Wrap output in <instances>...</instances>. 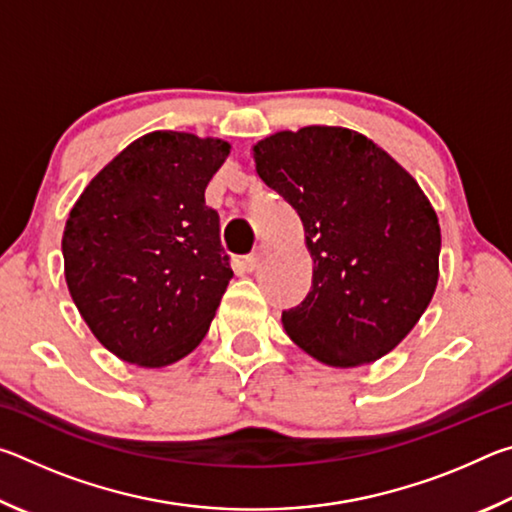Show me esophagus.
I'll list each match as a JSON object with an SVG mask.
<instances>
[{
	"label": "esophagus",
	"instance_id": "1",
	"mask_svg": "<svg viewBox=\"0 0 512 512\" xmlns=\"http://www.w3.org/2000/svg\"><path fill=\"white\" fill-rule=\"evenodd\" d=\"M268 255V248L266 246H257L253 253H250L248 257H246V266L250 268V271H253V268H257L259 264L264 262V257Z\"/></svg>",
	"mask_w": 512,
	"mask_h": 512
}]
</instances>
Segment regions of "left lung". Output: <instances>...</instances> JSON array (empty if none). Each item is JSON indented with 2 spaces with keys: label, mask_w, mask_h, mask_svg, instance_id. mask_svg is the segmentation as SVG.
Returning <instances> with one entry per match:
<instances>
[{
  "label": "left lung",
  "mask_w": 512,
  "mask_h": 512,
  "mask_svg": "<svg viewBox=\"0 0 512 512\" xmlns=\"http://www.w3.org/2000/svg\"><path fill=\"white\" fill-rule=\"evenodd\" d=\"M255 169L305 225L307 298L282 311L291 341L334 368L391 352L438 284L440 225L420 185L361 133L282 131L253 146Z\"/></svg>",
  "instance_id": "left-lung-1"
}]
</instances>
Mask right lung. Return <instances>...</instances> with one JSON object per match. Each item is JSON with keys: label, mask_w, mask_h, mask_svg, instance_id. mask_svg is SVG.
Returning <instances> with one entry per match:
<instances>
[{"label": "right lung", "mask_w": 512, "mask_h": 512, "mask_svg": "<svg viewBox=\"0 0 512 512\" xmlns=\"http://www.w3.org/2000/svg\"><path fill=\"white\" fill-rule=\"evenodd\" d=\"M230 144L155 131L90 180L63 235L65 280L103 348L162 368L210 329L232 268L205 187Z\"/></svg>", "instance_id": "add662e5"}]
</instances>
